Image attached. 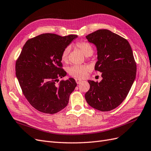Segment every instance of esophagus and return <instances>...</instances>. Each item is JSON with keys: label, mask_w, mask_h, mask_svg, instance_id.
Segmentation results:
<instances>
[{"label": "esophagus", "mask_w": 151, "mask_h": 151, "mask_svg": "<svg viewBox=\"0 0 151 151\" xmlns=\"http://www.w3.org/2000/svg\"><path fill=\"white\" fill-rule=\"evenodd\" d=\"M76 82L77 84H79L82 83V80L79 79H76Z\"/></svg>", "instance_id": "1"}]
</instances>
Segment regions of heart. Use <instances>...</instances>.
<instances>
[{
	"label": "heart",
	"instance_id": "heart-1",
	"mask_svg": "<svg viewBox=\"0 0 151 151\" xmlns=\"http://www.w3.org/2000/svg\"><path fill=\"white\" fill-rule=\"evenodd\" d=\"M76 47L79 49L86 56H90L93 53V48L89 42L86 41H79L76 43ZM70 52V48L66 47L61 54V61L63 63H67L68 54ZM90 70L88 65H73L68 70V74L77 79H84L88 75Z\"/></svg>",
	"mask_w": 151,
	"mask_h": 151
}]
</instances>
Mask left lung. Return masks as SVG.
Instances as JSON below:
<instances>
[{
  "instance_id": "1",
  "label": "left lung",
  "mask_w": 151,
  "mask_h": 151,
  "mask_svg": "<svg viewBox=\"0 0 151 151\" xmlns=\"http://www.w3.org/2000/svg\"><path fill=\"white\" fill-rule=\"evenodd\" d=\"M97 48L94 69L102 73L100 83L88 81L85 98L91 107L101 111L116 108L129 93L136 76L137 65L128 41L108 29H99L86 36Z\"/></svg>"
}]
</instances>
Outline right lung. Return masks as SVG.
Returning <instances> with one entry per match:
<instances>
[{"mask_svg": "<svg viewBox=\"0 0 151 151\" xmlns=\"http://www.w3.org/2000/svg\"><path fill=\"white\" fill-rule=\"evenodd\" d=\"M77 35L60 36L45 33L28 40L16 63V75L22 93L39 111L55 114L67 106L77 86L75 80L59 78L66 76L61 54Z\"/></svg>", "mask_w": 151, "mask_h": 151, "instance_id": "right-lung-1", "label": "right lung"}]
</instances>
